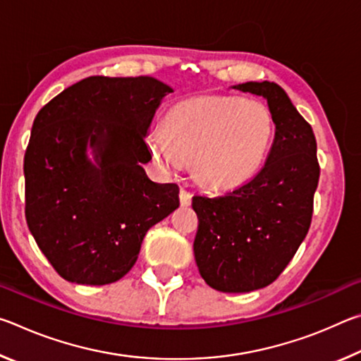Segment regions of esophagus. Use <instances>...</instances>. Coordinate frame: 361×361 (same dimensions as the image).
I'll return each instance as SVG.
<instances>
[{
    "label": "esophagus",
    "mask_w": 361,
    "mask_h": 361,
    "mask_svg": "<svg viewBox=\"0 0 361 361\" xmlns=\"http://www.w3.org/2000/svg\"><path fill=\"white\" fill-rule=\"evenodd\" d=\"M192 202V194L186 191V189H181L180 191V204L181 207H189Z\"/></svg>",
    "instance_id": "esophagus-1"
}]
</instances>
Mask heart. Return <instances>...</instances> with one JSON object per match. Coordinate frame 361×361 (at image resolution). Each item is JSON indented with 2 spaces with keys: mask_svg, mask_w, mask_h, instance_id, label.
Masks as SVG:
<instances>
[{
  "mask_svg": "<svg viewBox=\"0 0 361 361\" xmlns=\"http://www.w3.org/2000/svg\"><path fill=\"white\" fill-rule=\"evenodd\" d=\"M274 119L264 103L235 95L189 99L167 113L148 135L156 164L169 175L192 159L195 178L210 189L243 185L264 166Z\"/></svg>",
  "mask_w": 361,
  "mask_h": 361,
  "instance_id": "b5f03b06",
  "label": "heart"
}]
</instances>
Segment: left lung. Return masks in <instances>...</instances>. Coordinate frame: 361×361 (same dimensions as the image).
Segmentation results:
<instances>
[{
  "label": "left lung",
  "mask_w": 361,
  "mask_h": 361,
  "mask_svg": "<svg viewBox=\"0 0 361 361\" xmlns=\"http://www.w3.org/2000/svg\"><path fill=\"white\" fill-rule=\"evenodd\" d=\"M232 89L264 97L276 137L253 180L218 197L194 195V256L212 288L247 293L272 283L307 235L320 167L312 127L279 84L250 81Z\"/></svg>",
  "instance_id": "obj_1"
}]
</instances>
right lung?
<instances>
[{"label": "right lung", "instance_id": "right-lung-1", "mask_svg": "<svg viewBox=\"0 0 361 361\" xmlns=\"http://www.w3.org/2000/svg\"><path fill=\"white\" fill-rule=\"evenodd\" d=\"M170 92L151 76H90L36 114L23 161L27 224L68 282L122 279L148 229L178 209V186L151 181L142 167L151 161L145 137Z\"/></svg>", "mask_w": 361, "mask_h": 361}]
</instances>
